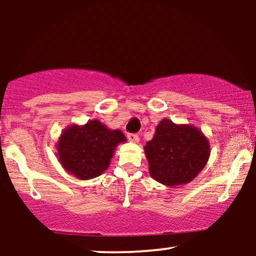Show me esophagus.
Wrapping results in <instances>:
<instances>
[{
  "label": "esophagus",
  "mask_w": 256,
  "mask_h": 256,
  "mask_svg": "<svg viewBox=\"0 0 256 256\" xmlns=\"http://www.w3.org/2000/svg\"><path fill=\"white\" fill-rule=\"evenodd\" d=\"M128 140H130L132 143H138L140 142V137H138V134H128Z\"/></svg>",
  "instance_id": "esophagus-1"
}]
</instances>
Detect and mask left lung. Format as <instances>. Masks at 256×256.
<instances>
[{
  "mask_svg": "<svg viewBox=\"0 0 256 256\" xmlns=\"http://www.w3.org/2000/svg\"><path fill=\"white\" fill-rule=\"evenodd\" d=\"M144 152L152 178L174 188L198 177L210 158V146L198 128L162 119L152 140L146 142Z\"/></svg>",
  "mask_w": 256,
  "mask_h": 256,
  "instance_id": "left-lung-1",
  "label": "left lung"
}]
</instances>
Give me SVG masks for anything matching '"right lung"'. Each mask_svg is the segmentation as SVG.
<instances>
[{
	"label": "right lung",
	"instance_id": "add662e5",
	"mask_svg": "<svg viewBox=\"0 0 256 256\" xmlns=\"http://www.w3.org/2000/svg\"><path fill=\"white\" fill-rule=\"evenodd\" d=\"M125 142L122 131L110 130L94 119L64 128L56 143V155L64 171L88 180L101 176L110 167L116 148Z\"/></svg>",
	"mask_w": 256,
	"mask_h": 256
}]
</instances>
